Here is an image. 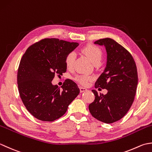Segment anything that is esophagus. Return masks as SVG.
I'll return each mask as SVG.
<instances>
[{
  "label": "esophagus",
  "mask_w": 152,
  "mask_h": 152,
  "mask_svg": "<svg viewBox=\"0 0 152 152\" xmlns=\"http://www.w3.org/2000/svg\"><path fill=\"white\" fill-rule=\"evenodd\" d=\"M80 92L83 93V92H84V91H87V90H88V89H87L85 88H83V87L80 86Z\"/></svg>",
  "instance_id": "34e87169"
}]
</instances>
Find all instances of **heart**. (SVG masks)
I'll return each instance as SVG.
<instances>
[{
    "mask_svg": "<svg viewBox=\"0 0 152 152\" xmlns=\"http://www.w3.org/2000/svg\"><path fill=\"white\" fill-rule=\"evenodd\" d=\"M82 51L88 56L93 63H100L102 57V50L97 46L93 44L87 45L82 49ZM76 54L74 52H70L68 53L65 57V64L67 69H72L74 60H75ZM92 78L88 75H78L76 77L75 80L80 84L86 86L89 80Z\"/></svg>",
    "mask_w": 152,
    "mask_h": 152,
    "instance_id": "heart-1",
    "label": "heart"
}]
</instances>
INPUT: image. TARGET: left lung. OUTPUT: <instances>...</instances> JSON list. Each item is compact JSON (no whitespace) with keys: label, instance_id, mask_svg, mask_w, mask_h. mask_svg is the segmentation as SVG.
<instances>
[{"label":"left lung","instance_id":"left-lung-1","mask_svg":"<svg viewBox=\"0 0 152 152\" xmlns=\"http://www.w3.org/2000/svg\"><path fill=\"white\" fill-rule=\"evenodd\" d=\"M95 44L104 46L107 53L104 70L95 87L107 89L108 93L99 95L92 90L95 100L89 110L98 120L112 124L127 114L134 101L138 84L137 66L131 54L112 38H102Z\"/></svg>","mask_w":152,"mask_h":152}]
</instances>
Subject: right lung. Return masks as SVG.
<instances>
[{
    "label": "right lung",
    "mask_w": 152,
    "mask_h": 152,
    "mask_svg": "<svg viewBox=\"0 0 152 152\" xmlns=\"http://www.w3.org/2000/svg\"><path fill=\"white\" fill-rule=\"evenodd\" d=\"M79 44L44 38L25 51L18 70L20 97L27 110L41 121H53L65 114L80 93L75 82L67 79L61 86L51 83L55 74L66 71L65 57Z\"/></svg>",
    "instance_id": "right-lung-1"
}]
</instances>
